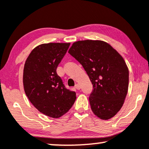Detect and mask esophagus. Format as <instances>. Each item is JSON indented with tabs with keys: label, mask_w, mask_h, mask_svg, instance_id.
<instances>
[{
	"label": "esophagus",
	"mask_w": 149,
	"mask_h": 149,
	"mask_svg": "<svg viewBox=\"0 0 149 149\" xmlns=\"http://www.w3.org/2000/svg\"><path fill=\"white\" fill-rule=\"evenodd\" d=\"M75 88H76L77 90H80V85L79 84H78V83H77V84H76V85H75Z\"/></svg>",
	"instance_id": "esophagus-1"
}]
</instances>
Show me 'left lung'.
Wrapping results in <instances>:
<instances>
[{
  "label": "left lung",
  "mask_w": 149,
  "mask_h": 149,
  "mask_svg": "<svg viewBox=\"0 0 149 149\" xmlns=\"http://www.w3.org/2000/svg\"><path fill=\"white\" fill-rule=\"evenodd\" d=\"M69 53L84 68L93 85L89 97L93 113L102 120L113 117L128 91L129 71L122 56L102 40H78Z\"/></svg>",
  "instance_id": "obj_1"
}]
</instances>
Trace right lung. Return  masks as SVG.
Listing matches in <instances>:
<instances>
[{
	"instance_id": "obj_1",
	"label": "right lung",
	"mask_w": 149,
	"mask_h": 149,
	"mask_svg": "<svg viewBox=\"0 0 149 149\" xmlns=\"http://www.w3.org/2000/svg\"><path fill=\"white\" fill-rule=\"evenodd\" d=\"M70 42H49L36 47L25 61L23 85L28 99L38 110L58 118L69 111L76 92L65 88L57 68Z\"/></svg>"
}]
</instances>
